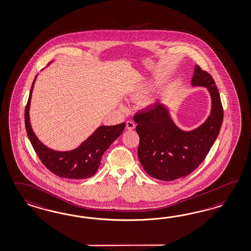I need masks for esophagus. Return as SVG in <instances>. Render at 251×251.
Here are the masks:
<instances>
[{
	"label": "esophagus",
	"instance_id": "obj_1",
	"mask_svg": "<svg viewBox=\"0 0 251 251\" xmlns=\"http://www.w3.org/2000/svg\"><path fill=\"white\" fill-rule=\"evenodd\" d=\"M135 127V123L133 122V121H126V129L127 130H133Z\"/></svg>",
	"mask_w": 251,
	"mask_h": 251
}]
</instances>
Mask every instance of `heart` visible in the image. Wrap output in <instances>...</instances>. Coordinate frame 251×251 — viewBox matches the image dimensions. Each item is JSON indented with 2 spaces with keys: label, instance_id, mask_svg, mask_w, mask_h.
Listing matches in <instances>:
<instances>
[{
  "label": "heart",
  "instance_id": "heart-1",
  "mask_svg": "<svg viewBox=\"0 0 251 251\" xmlns=\"http://www.w3.org/2000/svg\"><path fill=\"white\" fill-rule=\"evenodd\" d=\"M152 88H153V84L146 85V86H144L143 88H140L139 90L136 91V93H135V96H136V97H141V96H143V95L147 94L148 91L150 90V89H152Z\"/></svg>",
  "mask_w": 251,
  "mask_h": 251
}]
</instances>
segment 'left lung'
Listing matches in <instances>:
<instances>
[{"mask_svg":"<svg viewBox=\"0 0 251 251\" xmlns=\"http://www.w3.org/2000/svg\"><path fill=\"white\" fill-rule=\"evenodd\" d=\"M191 83L206 87L211 97L210 115L198 128H178L168 109L159 103L134 116L140 139L138 158L145 171L155 179L173 181L192 173L206 158L219 135L224 112L214 79L196 65Z\"/></svg>","mask_w":251,"mask_h":251,"instance_id":"8db88e82","label":"left lung"}]
</instances>
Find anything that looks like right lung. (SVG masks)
Returning <instances> with one entry per match:
<instances>
[{
    "mask_svg": "<svg viewBox=\"0 0 251 251\" xmlns=\"http://www.w3.org/2000/svg\"><path fill=\"white\" fill-rule=\"evenodd\" d=\"M36 76L32 82L25 112L26 132L32 148L46 168L57 176L70 179L89 178L97 173L102 155L111 144L122 134L126 124L99 126L93 135L71 151L61 152L45 147L33 133L29 116L31 97Z\"/></svg>",
    "mask_w": 251,
    "mask_h": 251,
    "instance_id": "add662e5",
    "label": "right lung"
}]
</instances>
